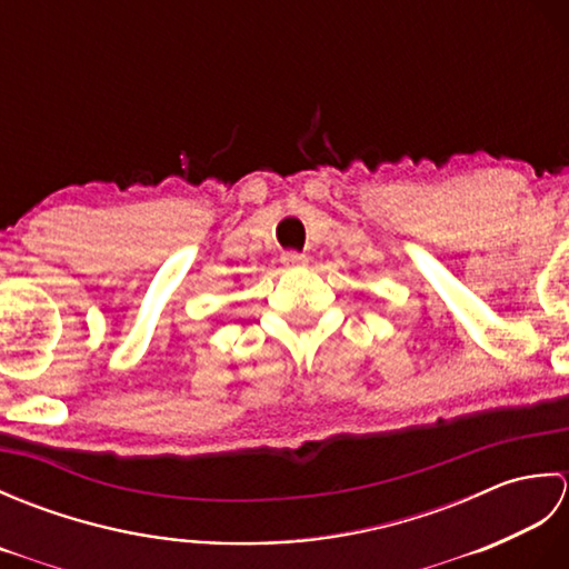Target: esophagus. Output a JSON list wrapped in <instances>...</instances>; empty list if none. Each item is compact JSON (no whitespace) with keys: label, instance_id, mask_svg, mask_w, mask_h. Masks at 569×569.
<instances>
[{"label":"esophagus","instance_id":"1","mask_svg":"<svg viewBox=\"0 0 569 569\" xmlns=\"http://www.w3.org/2000/svg\"><path fill=\"white\" fill-rule=\"evenodd\" d=\"M281 261H283V266H306L308 257H306V253H298V251H286Z\"/></svg>","mask_w":569,"mask_h":569}]
</instances>
